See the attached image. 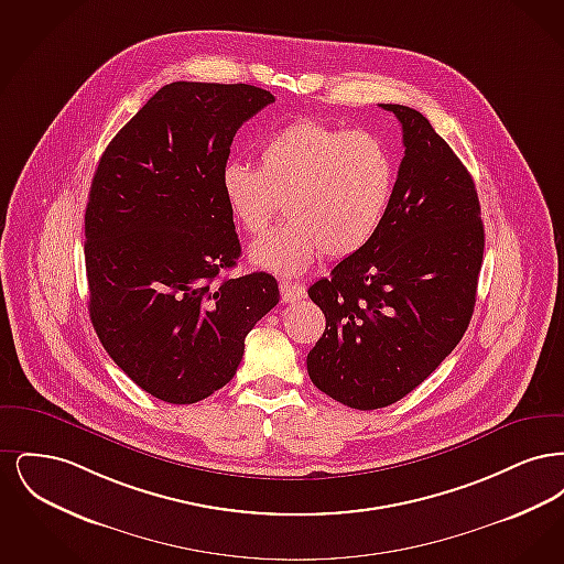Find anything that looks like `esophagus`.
<instances>
[{
    "mask_svg": "<svg viewBox=\"0 0 564 564\" xmlns=\"http://www.w3.org/2000/svg\"><path fill=\"white\" fill-rule=\"evenodd\" d=\"M279 292H281V300H283L285 304L295 302V300H302L304 294H306L304 285H300V283H290V281H283V283L279 285Z\"/></svg>",
    "mask_w": 564,
    "mask_h": 564,
    "instance_id": "obj_1",
    "label": "esophagus"
}]
</instances>
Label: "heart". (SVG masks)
I'll return each instance as SVG.
<instances>
[{
  "label": "heart",
  "instance_id": "1",
  "mask_svg": "<svg viewBox=\"0 0 564 564\" xmlns=\"http://www.w3.org/2000/svg\"><path fill=\"white\" fill-rule=\"evenodd\" d=\"M260 166L230 161L221 169L228 212L247 235L267 232L281 205L288 219L253 242L249 260L294 276L325 253L352 258L375 241L395 188V161L366 131L297 120L267 137Z\"/></svg>",
  "mask_w": 564,
  "mask_h": 564
}]
</instances>
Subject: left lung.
<instances>
[{
  "mask_svg": "<svg viewBox=\"0 0 564 564\" xmlns=\"http://www.w3.org/2000/svg\"><path fill=\"white\" fill-rule=\"evenodd\" d=\"M402 124L403 159L384 221L308 295L325 332L306 357L313 384L336 402H400L453 352L474 315L484 224L476 184L430 120L380 106Z\"/></svg>",
  "mask_w": 564,
  "mask_h": 564,
  "instance_id": "8db88e82",
  "label": "left lung"
}]
</instances>
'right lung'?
I'll return each instance as SVG.
<instances>
[{
    "instance_id": "obj_1",
    "label": "right lung",
    "mask_w": 564,
    "mask_h": 564,
    "mask_svg": "<svg viewBox=\"0 0 564 564\" xmlns=\"http://www.w3.org/2000/svg\"><path fill=\"white\" fill-rule=\"evenodd\" d=\"M274 101L251 84L173 82L109 141L84 215L88 313L116 366L169 403L237 375L245 336L279 302L241 256L221 169L242 122Z\"/></svg>"
}]
</instances>
